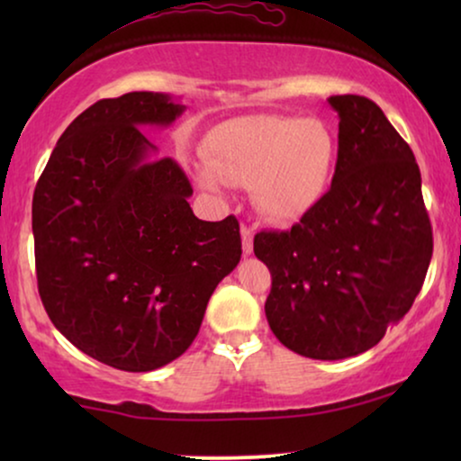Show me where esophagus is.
Masks as SVG:
<instances>
[{
  "label": "esophagus",
  "mask_w": 461,
  "mask_h": 461,
  "mask_svg": "<svg viewBox=\"0 0 461 461\" xmlns=\"http://www.w3.org/2000/svg\"><path fill=\"white\" fill-rule=\"evenodd\" d=\"M241 239H243V254H251L254 251V229L248 224L241 226Z\"/></svg>",
  "instance_id": "obj_1"
}]
</instances>
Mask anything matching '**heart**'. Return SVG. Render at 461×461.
I'll list each match as a JSON object with an SVG mask.
<instances>
[{"instance_id":"1","label":"heart","mask_w":461,"mask_h":461,"mask_svg":"<svg viewBox=\"0 0 461 461\" xmlns=\"http://www.w3.org/2000/svg\"><path fill=\"white\" fill-rule=\"evenodd\" d=\"M210 169L199 182L218 191L220 180L251 185L258 210L273 222H294L312 210L330 188L338 140L319 119L251 115L230 119L207 136Z\"/></svg>"}]
</instances>
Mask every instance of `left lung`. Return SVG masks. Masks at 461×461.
<instances>
[{"label": "left lung", "mask_w": 461, "mask_h": 461, "mask_svg": "<svg viewBox=\"0 0 461 461\" xmlns=\"http://www.w3.org/2000/svg\"><path fill=\"white\" fill-rule=\"evenodd\" d=\"M331 188L289 230H262L254 254L273 287L268 325L289 350L319 361L374 348L424 285L432 226L413 150L374 100L344 94Z\"/></svg>", "instance_id": "8db88e82"}]
</instances>
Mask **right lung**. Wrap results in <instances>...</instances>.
Listing matches in <instances>:
<instances>
[{
  "instance_id": "1",
  "label": "right lung",
  "mask_w": 461,
  "mask_h": 461,
  "mask_svg": "<svg viewBox=\"0 0 461 461\" xmlns=\"http://www.w3.org/2000/svg\"><path fill=\"white\" fill-rule=\"evenodd\" d=\"M185 109L155 92L98 100L65 130L35 186L43 308L68 342L122 371L178 358L241 260L237 218L194 216L185 169L140 130Z\"/></svg>"
}]
</instances>
